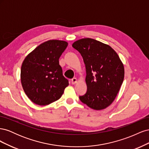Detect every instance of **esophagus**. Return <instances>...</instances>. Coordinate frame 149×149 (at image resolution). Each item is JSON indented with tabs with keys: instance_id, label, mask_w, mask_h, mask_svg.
Returning <instances> with one entry per match:
<instances>
[{
	"instance_id": "34e87169",
	"label": "esophagus",
	"mask_w": 149,
	"mask_h": 149,
	"mask_svg": "<svg viewBox=\"0 0 149 149\" xmlns=\"http://www.w3.org/2000/svg\"><path fill=\"white\" fill-rule=\"evenodd\" d=\"M76 82H77V79H76V78H73V79H71V84H74L76 83Z\"/></svg>"
}]
</instances>
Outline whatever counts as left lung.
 <instances>
[{
  "label": "left lung",
  "mask_w": 149,
  "mask_h": 149,
  "mask_svg": "<svg viewBox=\"0 0 149 149\" xmlns=\"http://www.w3.org/2000/svg\"><path fill=\"white\" fill-rule=\"evenodd\" d=\"M82 56L86 68L87 91L79 100L95 110L113 102L124 78L123 63L110 46L96 40L80 39L72 45Z\"/></svg>",
  "instance_id": "8db88e82"
}]
</instances>
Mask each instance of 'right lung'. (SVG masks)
<instances>
[{"mask_svg":"<svg viewBox=\"0 0 149 149\" xmlns=\"http://www.w3.org/2000/svg\"><path fill=\"white\" fill-rule=\"evenodd\" d=\"M68 46L61 40H48L26 56L21 67V83L26 95L36 104L48 105L61 97L69 84L59 58Z\"/></svg>","mask_w":149,"mask_h":149,"instance_id":"right-lung-1","label":"right lung"}]
</instances>
